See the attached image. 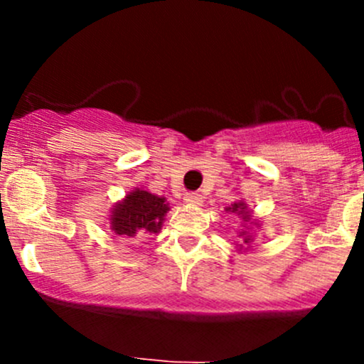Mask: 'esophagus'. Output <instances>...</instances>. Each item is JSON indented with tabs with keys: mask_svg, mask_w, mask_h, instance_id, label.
I'll return each mask as SVG.
<instances>
[{
	"mask_svg": "<svg viewBox=\"0 0 364 364\" xmlns=\"http://www.w3.org/2000/svg\"><path fill=\"white\" fill-rule=\"evenodd\" d=\"M185 203H188L192 205H199V204H203V196H200L199 192H186Z\"/></svg>",
	"mask_w": 364,
	"mask_h": 364,
	"instance_id": "esophagus-1",
	"label": "esophagus"
}]
</instances>
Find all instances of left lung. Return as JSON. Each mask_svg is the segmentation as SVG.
<instances>
[{
  "mask_svg": "<svg viewBox=\"0 0 364 364\" xmlns=\"http://www.w3.org/2000/svg\"><path fill=\"white\" fill-rule=\"evenodd\" d=\"M245 208H247V205L241 204V203L240 204H232V213H237V215H243V209ZM243 218H248V215H243ZM245 243H248V237H247V240H245Z\"/></svg>",
  "mask_w": 364,
  "mask_h": 364,
  "instance_id": "1",
  "label": "left lung"
}]
</instances>
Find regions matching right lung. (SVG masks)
Returning a JSON list of instances; mask_svg holds the SVG:
<instances>
[{
  "instance_id": "add662e5",
  "label": "right lung",
  "mask_w": 364,
  "mask_h": 364,
  "mask_svg": "<svg viewBox=\"0 0 364 364\" xmlns=\"http://www.w3.org/2000/svg\"><path fill=\"white\" fill-rule=\"evenodd\" d=\"M168 205L161 197L135 190L121 204L114 208L112 230L119 236L159 232Z\"/></svg>"
}]
</instances>
